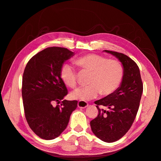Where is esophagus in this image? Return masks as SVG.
<instances>
[{
  "instance_id": "1",
  "label": "esophagus",
  "mask_w": 161,
  "mask_h": 161,
  "mask_svg": "<svg viewBox=\"0 0 161 161\" xmlns=\"http://www.w3.org/2000/svg\"><path fill=\"white\" fill-rule=\"evenodd\" d=\"M88 106V103L86 101H79L78 103V107L81 108H85Z\"/></svg>"
}]
</instances>
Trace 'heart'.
Masks as SVG:
<instances>
[{
    "instance_id": "heart-1",
    "label": "heart",
    "mask_w": 161,
    "mask_h": 161,
    "mask_svg": "<svg viewBox=\"0 0 161 161\" xmlns=\"http://www.w3.org/2000/svg\"><path fill=\"white\" fill-rule=\"evenodd\" d=\"M75 64L81 69L92 72L89 86L79 88L72 93V98L87 101L96 98L100 93L103 96L113 94L119 87L124 77V67L120 62L108 60L105 57L89 54L78 58ZM61 79L71 88L76 87L78 78L75 69L69 64H64L60 70Z\"/></svg>"
}]
</instances>
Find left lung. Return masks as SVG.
Here are the masks:
<instances>
[{
    "label": "left lung",
    "instance_id": "obj_1",
    "mask_svg": "<svg viewBox=\"0 0 161 161\" xmlns=\"http://www.w3.org/2000/svg\"><path fill=\"white\" fill-rule=\"evenodd\" d=\"M104 51L120 61L124 67V77L115 92L95 101L99 113L90 122V125L98 138L112 143L122 137L131 128L137 113L143 88L139 68L134 60L120 53ZM100 105L108 110L99 109Z\"/></svg>",
    "mask_w": 161,
    "mask_h": 161
}]
</instances>
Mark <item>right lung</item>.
Masks as SVG:
<instances>
[{
  "label": "right lung",
  "instance_id": "add662e5",
  "mask_svg": "<svg viewBox=\"0 0 161 161\" xmlns=\"http://www.w3.org/2000/svg\"><path fill=\"white\" fill-rule=\"evenodd\" d=\"M74 54L66 48L48 47L34 55L24 69L22 95L25 116L32 131L46 140L63 132L78 105L77 101L60 102L68 94L60 70ZM55 102L60 104L54 106Z\"/></svg>",
  "mask_w": 161,
  "mask_h": 161
}]
</instances>
